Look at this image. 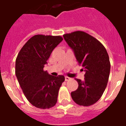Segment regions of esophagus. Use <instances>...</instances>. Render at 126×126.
<instances>
[{
	"label": "esophagus",
	"mask_w": 126,
	"mask_h": 126,
	"mask_svg": "<svg viewBox=\"0 0 126 126\" xmlns=\"http://www.w3.org/2000/svg\"><path fill=\"white\" fill-rule=\"evenodd\" d=\"M70 79H71V78H70L69 77H68V76H65V80L66 81H69V80H70Z\"/></svg>",
	"instance_id": "esophagus-1"
}]
</instances>
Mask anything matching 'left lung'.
Returning a JSON list of instances; mask_svg holds the SVG:
<instances>
[{
    "label": "left lung",
    "mask_w": 126,
    "mask_h": 126,
    "mask_svg": "<svg viewBox=\"0 0 126 126\" xmlns=\"http://www.w3.org/2000/svg\"><path fill=\"white\" fill-rule=\"evenodd\" d=\"M63 36L85 71L83 81L75 79L78 88L71 92V97L79 105H92L100 98L107 85L110 71L107 52L97 39L84 32L76 31Z\"/></svg>",
    "instance_id": "8db88e82"
}]
</instances>
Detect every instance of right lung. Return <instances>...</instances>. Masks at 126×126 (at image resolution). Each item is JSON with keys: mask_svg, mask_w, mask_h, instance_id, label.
<instances>
[{"mask_svg": "<svg viewBox=\"0 0 126 126\" xmlns=\"http://www.w3.org/2000/svg\"><path fill=\"white\" fill-rule=\"evenodd\" d=\"M61 36L36 34L24 45L16 60V76L24 96L42 109L53 107L64 76H53L43 68L53 50L62 41Z\"/></svg>", "mask_w": 126, "mask_h": 126, "instance_id": "1", "label": "right lung"}]
</instances>
